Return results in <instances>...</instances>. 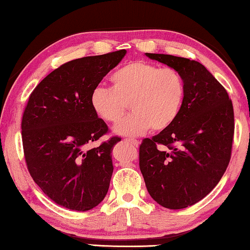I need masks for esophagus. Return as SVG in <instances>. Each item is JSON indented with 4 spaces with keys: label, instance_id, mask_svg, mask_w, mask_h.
<instances>
[{
    "label": "esophagus",
    "instance_id": "1",
    "mask_svg": "<svg viewBox=\"0 0 250 250\" xmlns=\"http://www.w3.org/2000/svg\"><path fill=\"white\" fill-rule=\"evenodd\" d=\"M126 142L131 143V145H133L134 146H139L138 140H135V139H133V138H127V139H126Z\"/></svg>",
    "mask_w": 250,
    "mask_h": 250
}]
</instances>
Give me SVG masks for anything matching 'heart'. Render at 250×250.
Here are the masks:
<instances>
[{
  "label": "heart",
  "instance_id": "1",
  "mask_svg": "<svg viewBox=\"0 0 250 250\" xmlns=\"http://www.w3.org/2000/svg\"><path fill=\"white\" fill-rule=\"evenodd\" d=\"M111 88L98 86L90 97L91 107L105 123H117L129 108L128 117L115 126L119 135L135 136L152 128L163 131L179 117L186 95L181 74L138 60L118 68L110 76Z\"/></svg>",
  "mask_w": 250,
  "mask_h": 250
}]
</instances>
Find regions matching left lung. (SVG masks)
<instances>
[{"label": "left lung", "mask_w": 250, "mask_h": 250, "mask_svg": "<svg viewBox=\"0 0 250 250\" xmlns=\"http://www.w3.org/2000/svg\"><path fill=\"white\" fill-rule=\"evenodd\" d=\"M146 56L179 71L186 95L176 121L151 139H143L140 169L153 200L182 209L206 197L227 170L234 134L233 105L223 85L198 61Z\"/></svg>", "instance_id": "obj_1"}]
</instances>
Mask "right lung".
<instances>
[{
	"label": "right lung",
	"mask_w": 250,
	"mask_h": 250,
	"mask_svg": "<svg viewBox=\"0 0 250 250\" xmlns=\"http://www.w3.org/2000/svg\"><path fill=\"white\" fill-rule=\"evenodd\" d=\"M125 53L119 50L61 64L29 95L21 121L26 165L41 190L59 206L90 210L108 192L114 170L110 153L121 138L88 146L109 132L90 97Z\"/></svg>",
	"instance_id": "1"
}]
</instances>
